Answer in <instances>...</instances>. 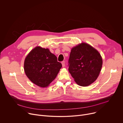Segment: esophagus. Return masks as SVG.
<instances>
[{"instance_id":"34e87169","label":"esophagus","mask_w":123,"mask_h":123,"mask_svg":"<svg viewBox=\"0 0 123 123\" xmlns=\"http://www.w3.org/2000/svg\"><path fill=\"white\" fill-rule=\"evenodd\" d=\"M62 67H64L65 66V61H62Z\"/></svg>"}]
</instances>
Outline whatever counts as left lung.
Instances as JSON below:
<instances>
[{"instance_id": "obj_1", "label": "left lung", "mask_w": 123, "mask_h": 123, "mask_svg": "<svg viewBox=\"0 0 123 123\" xmlns=\"http://www.w3.org/2000/svg\"><path fill=\"white\" fill-rule=\"evenodd\" d=\"M68 71L79 86H88L98 77L103 61L99 52L82 43L72 48L68 59Z\"/></svg>"}]
</instances>
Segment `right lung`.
Returning <instances> with one entry per match:
<instances>
[{
    "mask_svg": "<svg viewBox=\"0 0 123 123\" xmlns=\"http://www.w3.org/2000/svg\"><path fill=\"white\" fill-rule=\"evenodd\" d=\"M61 63L48 49L39 46L32 49L26 56L24 64V71L28 78L41 87L48 86L56 77Z\"/></svg>",
    "mask_w": 123,
    "mask_h": 123,
    "instance_id": "1",
    "label": "right lung"
}]
</instances>
